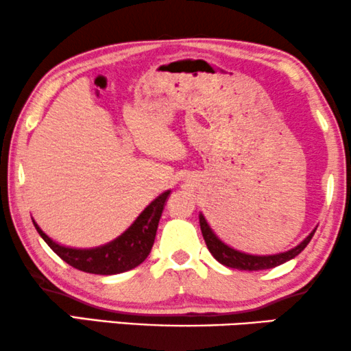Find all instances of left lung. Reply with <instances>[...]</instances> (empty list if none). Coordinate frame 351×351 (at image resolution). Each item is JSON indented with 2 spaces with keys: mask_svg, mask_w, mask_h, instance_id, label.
I'll use <instances>...</instances> for the list:
<instances>
[{
  "mask_svg": "<svg viewBox=\"0 0 351 351\" xmlns=\"http://www.w3.org/2000/svg\"><path fill=\"white\" fill-rule=\"evenodd\" d=\"M200 221V230L202 235H204V240L206 246H208L210 253L213 254V258L221 263L226 267L230 269H239V270H246V272H254V270H264V269H274L276 265L285 264L286 261L293 259L298 256L300 251H302L305 246L310 243L312 237L315 234V230L310 234L307 239H305L302 243L295 246V248L286 251V253H280V254H274V256H253V254H245L240 253L230 246H227L223 243L218 237L213 234V230L210 229V226L206 224V221L204 216H199Z\"/></svg>",
  "mask_w": 351,
  "mask_h": 351,
  "instance_id": "left-lung-1",
  "label": "left lung"
}]
</instances>
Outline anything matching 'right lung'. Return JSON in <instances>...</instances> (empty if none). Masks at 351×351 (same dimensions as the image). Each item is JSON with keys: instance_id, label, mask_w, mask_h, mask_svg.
Masks as SVG:
<instances>
[{"instance_id": "obj_1", "label": "right lung", "mask_w": 351, "mask_h": 351, "mask_svg": "<svg viewBox=\"0 0 351 351\" xmlns=\"http://www.w3.org/2000/svg\"><path fill=\"white\" fill-rule=\"evenodd\" d=\"M169 194L170 191H167L157 197L154 202H151L124 234L117 237L116 240H112L111 243L100 246V248H66V246L58 245L49 239L39 229L36 223L33 224L36 227L38 234L51 246L53 253L65 261L66 264H70L71 267L82 270V272L97 275L122 274L127 272V270L135 269L151 253L152 245H154L157 226H159L162 210H164L165 200Z\"/></svg>"}]
</instances>
